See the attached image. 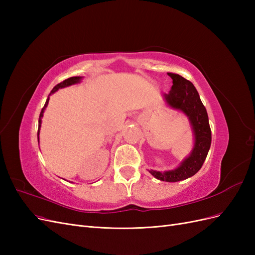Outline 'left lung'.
<instances>
[{
  "instance_id": "1",
  "label": "left lung",
  "mask_w": 255,
  "mask_h": 255,
  "mask_svg": "<svg viewBox=\"0 0 255 255\" xmlns=\"http://www.w3.org/2000/svg\"><path fill=\"white\" fill-rule=\"evenodd\" d=\"M172 79V87L168 94H164V100L168 106L183 113L189 120L194 133V148L189 155L172 170L149 172L159 181L179 182L195 175L201 169L211 148L212 132L208 123V116L201 102L196 87L183 76L169 72Z\"/></svg>"
}]
</instances>
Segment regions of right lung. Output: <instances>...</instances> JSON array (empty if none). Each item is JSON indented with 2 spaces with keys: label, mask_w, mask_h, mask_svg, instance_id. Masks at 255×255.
Returning a JSON list of instances; mask_svg holds the SVG:
<instances>
[{
  "label": "right lung",
  "mask_w": 255,
  "mask_h": 255,
  "mask_svg": "<svg viewBox=\"0 0 255 255\" xmlns=\"http://www.w3.org/2000/svg\"><path fill=\"white\" fill-rule=\"evenodd\" d=\"M83 79V76H72V78H69L67 80H65L64 82H61L59 84H57L55 87H54L52 89V91L50 92V95L47 99V102H45L43 109L41 110V113H40V116H39V127H38V142H39V132H40V127H41V118L43 117V113H44V110L45 107L48 106L49 104V100H50V96L52 94H54V92H56L58 89H61V88H65V87H68V86H71V85H74V84H79Z\"/></svg>",
  "instance_id": "obj_1"
}]
</instances>
